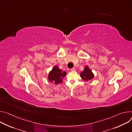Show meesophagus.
<instances>
[{
  "label": "esophagus",
  "mask_w": 132,
  "mask_h": 132,
  "mask_svg": "<svg viewBox=\"0 0 132 132\" xmlns=\"http://www.w3.org/2000/svg\"><path fill=\"white\" fill-rule=\"evenodd\" d=\"M71 70L72 71H76V69H75V68H73L71 69Z\"/></svg>",
  "instance_id": "1"
}]
</instances>
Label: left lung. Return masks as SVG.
Masks as SVG:
<instances>
[{"label":"left lung","mask_w":132,"mask_h":132,"mask_svg":"<svg viewBox=\"0 0 132 132\" xmlns=\"http://www.w3.org/2000/svg\"><path fill=\"white\" fill-rule=\"evenodd\" d=\"M80 77L85 81H88L94 78V74L88 66H86L84 70L80 73Z\"/></svg>","instance_id":"obj_1"}]
</instances>
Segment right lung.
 Returning a JSON list of instances; mask_svg holds the SVG:
<instances>
[{"label":"right lung","instance_id":"obj_1","mask_svg":"<svg viewBox=\"0 0 132 132\" xmlns=\"http://www.w3.org/2000/svg\"><path fill=\"white\" fill-rule=\"evenodd\" d=\"M66 75L67 73L65 71H62L57 66H54L49 72L48 80L50 82H53L55 84H59L62 83L63 79Z\"/></svg>","mask_w":132,"mask_h":132}]
</instances>
